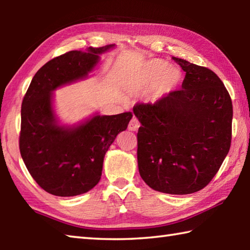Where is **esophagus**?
Returning a JSON list of instances; mask_svg holds the SVG:
<instances>
[{
    "instance_id": "1",
    "label": "esophagus",
    "mask_w": 250,
    "mask_h": 250,
    "mask_svg": "<svg viewBox=\"0 0 250 250\" xmlns=\"http://www.w3.org/2000/svg\"><path fill=\"white\" fill-rule=\"evenodd\" d=\"M139 126H140V122H139V120L137 119V118L133 117L132 119H131L130 122H129V125H128L129 130L137 131L139 129Z\"/></svg>"
}]
</instances>
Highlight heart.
<instances>
[{"label":"heart","instance_id":"1","mask_svg":"<svg viewBox=\"0 0 250 250\" xmlns=\"http://www.w3.org/2000/svg\"><path fill=\"white\" fill-rule=\"evenodd\" d=\"M181 79L180 70L167 66V62L161 59L146 62L131 80V87L135 91H145L151 88L154 99H160L171 92Z\"/></svg>","mask_w":250,"mask_h":250}]
</instances>
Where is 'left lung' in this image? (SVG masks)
<instances>
[{
    "label": "left lung",
    "instance_id": "obj_1",
    "mask_svg": "<svg viewBox=\"0 0 250 250\" xmlns=\"http://www.w3.org/2000/svg\"><path fill=\"white\" fill-rule=\"evenodd\" d=\"M185 71L182 89L154 104H137L138 167L158 192H198L218 172L231 142L232 104L218 76L173 57Z\"/></svg>",
    "mask_w": 250,
    "mask_h": 250
}]
</instances>
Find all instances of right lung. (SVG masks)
<instances>
[{
	"instance_id": "obj_1",
	"label": "right lung",
	"mask_w": 250,
	"mask_h": 250,
	"mask_svg": "<svg viewBox=\"0 0 250 250\" xmlns=\"http://www.w3.org/2000/svg\"><path fill=\"white\" fill-rule=\"evenodd\" d=\"M115 45L71 50L42 67L34 76L21 110L20 151L36 183L56 196H76L98 184L105 152L132 118L131 112L96 115L78 125H61L52 92L86 78L99 55Z\"/></svg>"
}]
</instances>
